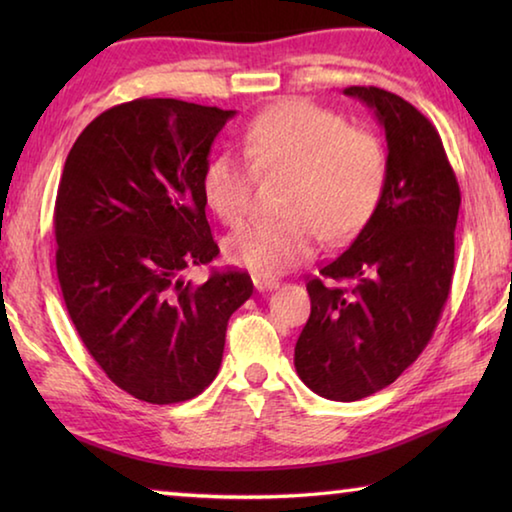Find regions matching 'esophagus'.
<instances>
[{
	"label": "esophagus",
	"mask_w": 512,
	"mask_h": 512,
	"mask_svg": "<svg viewBox=\"0 0 512 512\" xmlns=\"http://www.w3.org/2000/svg\"><path fill=\"white\" fill-rule=\"evenodd\" d=\"M253 284L257 291H273L280 287V282L273 280V277H264V275H253Z\"/></svg>",
	"instance_id": "34e87169"
}]
</instances>
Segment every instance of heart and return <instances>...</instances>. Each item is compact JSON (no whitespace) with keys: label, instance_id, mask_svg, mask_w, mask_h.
<instances>
[{"label":"heart","instance_id":"1","mask_svg":"<svg viewBox=\"0 0 512 512\" xmlns=\"http://www.w3.org/2000/svg\"><path fill=\"white\" fill-rule=\"evenodd\" d=\"M246 160L219 153L207 162L203 194L223 223L244 219L255 173L287 171L280 219H255L225 241V255L257 275H277L314 257L320 235L343 241L359 232L386 180L384 146L311 101H280L250 121Z\"/></svg>","mask_w":512,"mask_h":512}]
</instances>
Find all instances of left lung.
Instances as JSON below:
<instances>
[{
	"instance_id": "obj_1",
	"label": "left lung",
	"mask_w": 512,
	"mask_h": 512,
	"mask_svg": "<svg viewBox=\"0 0 512 512\" xmlns=\"http://www.w3.org/2000/svg\"><path fill=\"white\" fill-rule=\"evenodd\" d=\"M375 110L386 131V180L375 212L307 282L311 314L296 343L298 377L334 402L381 391L420 357L452 289L461 207L452 164L431 121L381 88L343 90Z\"/></svg>"
}]
</instances>
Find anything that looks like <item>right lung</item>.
Segmentation results:
<instances>
[{
	"label": "right lung",
	"instance_id": "right-lung-1",
	"mask_svg": "<svg viewBox=\"0 0 512 512\" xmlns=\"http://www.w3.org/2000/svg\"><path fill=\"white\" fill-rule=\"evenodd\" d=\"M235 110L135 99L90 121L60 176L56 271L69 318L110 381L149 404L203 393L228 320L253 296L244 271L185 280L219 255L203 173Z\"/></svg>",
	"mask_w": 512,
	"mask_h": 512
}]
</instances>
